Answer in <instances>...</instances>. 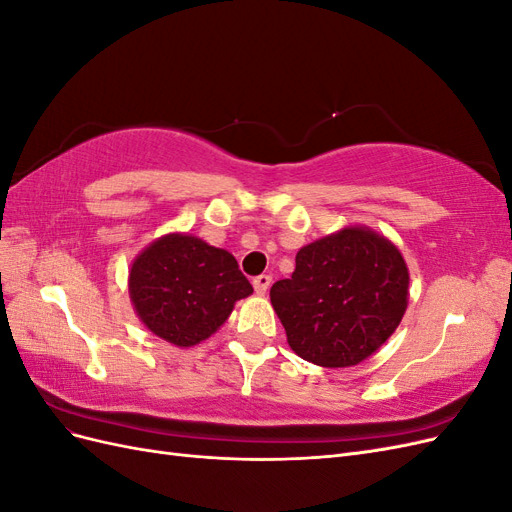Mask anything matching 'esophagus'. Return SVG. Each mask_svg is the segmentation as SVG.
Returning a JSON list of instances; mask_svg holds the SVG:
<instances>
[{"instance_id": "34e87169", "label": "esophagus", "mask_w": 512, "mask_h": 512, "mask_svg": "<svg viewBox=\"0 0 512 512\" xmlns=\"http://www.w3.org/2000/svg\"><path fill=\"white\" fill-rule=\"evenodd\" d=\"M271 286V275H258L254 277V290L256 294H265Z\"/></svg>"}]
</instances>
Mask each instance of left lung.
Masks as SVG:
<instances>
[{"label":"left lung","instance_id":"1","mask_svg":"<svg viewBox=\"0 0 512 512\" xmlns=\"http://www.w3.org/2000/svg\"><path fill=\"white\" fill-rule=\"evenodd\" d=\"M290 280L271 286L288 346L320 367H350L399 327L410 275L397 247L365 226H348L301 247Z\"/></svg>","mask_w":512,"mask_h":512}]
</instances>
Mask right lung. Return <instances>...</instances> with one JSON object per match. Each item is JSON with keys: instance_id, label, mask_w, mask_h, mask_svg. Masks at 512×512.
<instances>
[{"instance_id": "1", "label": "right lung", "mask_w": 512, "mask_h": 512, "mask_svg": "<svg viewBox=\"0 0 512 512\" xmlns=\"http://www.w3.org/2000/svg\"><path fill=\"white\" fill-rule=\"evenodd\" d=\"M128 286L145 327L179 348L205 342L254 292L235 256L183 232L145 247L132 262Z\"/></svg>"}]
</instances>
